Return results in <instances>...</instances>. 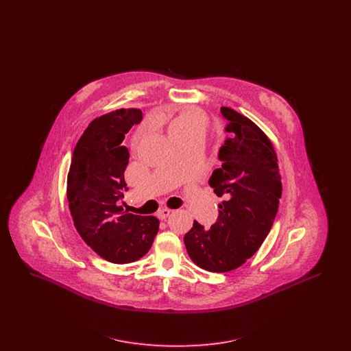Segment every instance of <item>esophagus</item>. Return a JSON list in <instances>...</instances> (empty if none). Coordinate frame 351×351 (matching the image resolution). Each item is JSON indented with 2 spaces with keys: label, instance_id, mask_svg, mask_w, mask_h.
Wrapping results in <instances>:
<instances>
[{
  "label": "esophagus",
  "instance_id": "1",
  "mask_svg": "<svg viewBox=\"0 0 351 351\" xmlns=\"http://www.w3.org/2000/svg\"><path fill=\"white\" fill-rule=\"evenodd\" d=\"M171 215V210L167 209V208H163V209H159L158 210V213H156V216L159 219H166Z\"/></svg>",
  "mask_w": 351,
  "mask_h": 351
}]
</instances>
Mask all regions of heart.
<instances>
[{
    "mask_svg": "<svg viewBox=\"0 0 351 351\" xmlns=\"http://www.w3.org/2000/svg\"><path fill=\"white\" fill-rule=\"evenodd\" d=\"M206 126H208L206 118L204 117L200 112L185 110L172 122L169 133H171L172 141H176L191 135L204 134L206 130Z\"/></svg>",
    "mask_w": 351,
    "mask_h": 351,
    "instance_id": "1",
    "label": "heart"
}]
</instances>
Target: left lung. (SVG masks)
Here are the masks:
<instances>
[{
	"label": "left lung",
	"mask_w": 351,
	"mask_h": 351,
	"mask_svg": "<svg viewBox=\"0 0 351 351\" xmlns=\"http://www.w3.org/2000/svg\"><path fill=\"white\" fill-rule=\"evenodd\" d=\"M228 138L221 146V167L209 185L222 201L218 218L205 230L197 221L184 235L195 265L210 272L241 267L262 246L279 209L282 178L275 149L251 119L222 106Z\"/></svg>",
	"instance_id": "left-lung-1"
}]
</instances>
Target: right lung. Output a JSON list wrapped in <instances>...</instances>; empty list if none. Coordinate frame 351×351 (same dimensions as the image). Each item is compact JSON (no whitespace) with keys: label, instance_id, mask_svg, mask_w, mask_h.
Instances as JSON below:
<instances>
[{"label":"right lung","instance_id":"1","mask_svg":"<svg viewBox=\"0 0 351 351\" xmlns=\"http://www.w3.org/2000/svg\"><path fill=\"white\" fill-rule=\"evenodd\" d=\"M141 121L142 112L133 108L95 118L76 143L68 172V206L77 233L101 258L117 265L146 255L159 230L158 218L118 206L128 191L129 150L122 141Z\"/></svg>","mask_w":351,"mask_h":351}]
</instances>
